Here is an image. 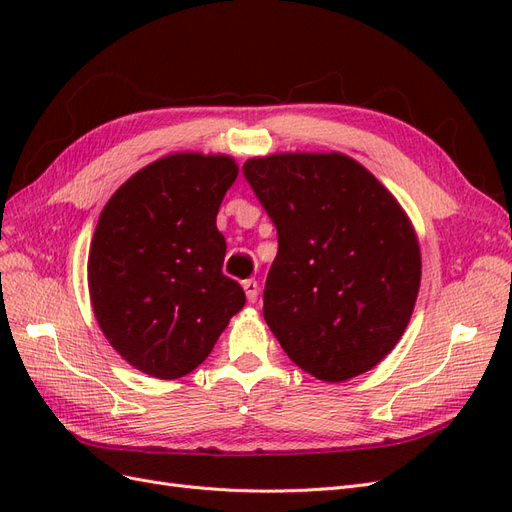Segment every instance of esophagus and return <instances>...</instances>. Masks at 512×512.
Wrapping results in <instances>:
<instances>
[{"label": "esophagus", "mask_w": 512, "mask_h": 512, "mask_svg": "<svg viewBox=\"0 0 512 512\" xmlns=\"http://www.w3.org/2000/svg\"><path fill=\"white\" fill-rule=\"evenodd\" d=\"M243 290H245V297H247V301L250 303H254L256 299H258V282L256 280H245L243 282Z\"/></svg>", "instance_id": "obj_1"}]
</instances>
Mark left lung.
<instances>
[{"label":"left lung","mask_w":512,"mask_h":512,"mask_svg":"<svg viewBox=\"0 0 512 512\" xmlns=\"http://www.w3.org/2000/svg\"><path fill=\"white\" fill-rule=\"evenodd\" d=\"M277 228L262 314L307 374L344 382L404 335L421 284L414 230L384 185L342 153H277L243 164Z\"/></svg>","instance_id":"8db88e82"}]
</instances>
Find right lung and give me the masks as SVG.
<instances>
[{
	"mask_svg": "<svg viewBox=\"0 0 512 512\" xmlns=\"http://www.w3.org/2000/svg\"><path fill=\"white\" fill-rule=\"evenodd\" d=\"M237 173L228 156L177 153L138 170L100 215L91 305L108 344L153 378L190 374L245 305L222 273L226 241L215 226Z\"/></svg>",
	"mask_w": 512,
	"mask_h": 512,
	"instance_id": "add662e5",
	"label": "right lung"
}]
</instances>
